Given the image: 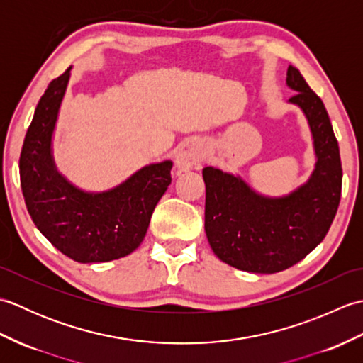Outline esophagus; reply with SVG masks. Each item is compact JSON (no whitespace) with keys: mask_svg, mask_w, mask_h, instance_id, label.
I'll use <instances>...</instances> for the list:
<instances>
[{"mask_svg":"<svg viewBox=\"0 0 363 363\" xmlns=\"http://www.w3.org/2000/svg\"><path fill=\"white\" fill-rule=\"evenodd\" d=\"M204 159L206 151L203 148H199V146H191V148H187L177 154L176 167L179 172H189V169L201 164Z\"/></svg>","mask_w":363,"mask_h":363,"instance_id":"obj_1","label":"esophagus"}]
</instances>
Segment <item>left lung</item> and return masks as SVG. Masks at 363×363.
<instances>
[{
  "mask_svg": "<svg viewBox=\"0 0 363 363\" xmlns=\"http://www.w3.org/2000/svg\"><path fill=\"white\" fill-rule=\"evenodd\" d=\"M287 86L296 91L289 101L301 107L312 130L317 164L309 181L269 198L238 176L203 169L207 240L215 256L242 272L272 274L298 264L323 242L340 204V150L326 107L291 65Z\"/></svg>",
  "mask_w": 363,
  "mask_h": 363,
  "instance_id": "obj_1",
  "label": "left lung"
}]
</instances>
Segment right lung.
I'll list each match as a JSON object with an SVG mask.
<instances>
[{"label": "right lung", "mask_w": 363, "mask_h": 363, "mask_svg": "<svg viewBox=\"0 0 363 363\" xmlns=\"http://www.w3.org/2000/svg\"><path fill=\"white\" fill-rule=\"evenodd\" d=\"M70 68L50 82L20 154V182L28 212L52 246L81 264L109 262L138 248L154 207L172 184V160L146 165L112 190L84 191L57 172L51 138Z\"/></svg>", "instance_id": "right-lung-1"}]
</instances>
